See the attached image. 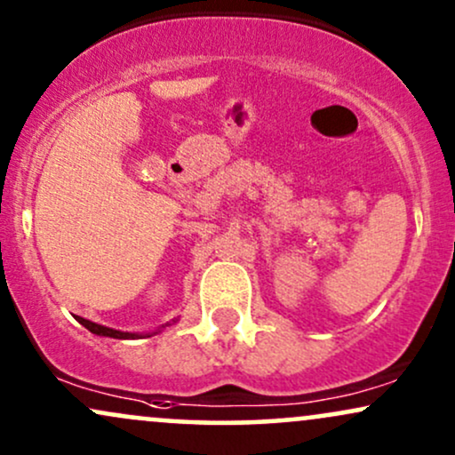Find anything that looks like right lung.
Returning a JSON list of instances; mask_svg holds the SVG:
<instances>
[{
	"instance_id": "obj_1",
	"label": "right lung",
	"mask_w": 455,
	"mask_h": 455,
	"mask_svg": "<svg viewBox=\"0 0 455 455\" xmlns=\"http://www.w3.org/2000/svg\"><path fill=\"white\" fill-rule=\"evenodd\" d=\"M176 322H179V319H172V322H170V323H165V325H162V328L153 330V332H144V334H140V332H121V330H115V328H106V325L93 323V322H89V319H84V317H78V323H83L84 328L89 330V332H93V334H98V336H110V339H123V340H132V339H148V336H153V334H159V332H162L164 328H168V325H172V323H176Z\"/></svg>"
}]
</instances>
